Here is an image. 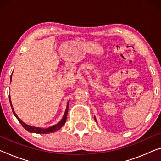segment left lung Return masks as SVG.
<instances>
[{
    "instance_id": "1",
    "label": "left lung",
    "mask_w": 161,
    "mask_h": 161,
    "mask_svg": "<svg viewBox=\"0 0 161 161\" xmlns=\"http://www.w3.org/2000/svg\"><path fill=\"white\" fill-rule=\"evenodd\" d=\"M94 120H95V121H96V122H97V119H96V117H94Z\"/></svg>"
}]
</instances>
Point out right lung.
I'll list each match as a JSON object with an SVG mask.
<instances>
[{
    "instance_id": "right-lung-1",
    "label": "right lung",
    "mask_w": 161,
    "mask_h": 161,
    "mask_svg": "<svg viewBox=\"0 0 161 161\" xmlns=\"http://www.w3.org/2000/svg\"><path fill=\"white\" fill-rule=\"evenodd\" d=\"M11 80H12V75L11 76ZM9 101H10V104H11L13 113H14V115L16 116V117L18 119V120L19 121L20 123L22 125V126L24 127V128L27 131H29V132H34V133H38V134H47V133H50V132H56V131L58 130H59L61 127H62L65 124L66 121H67V113H68V109H69V101L68 103H67V108H66L64 114V115L62 117V119H61V120L58 122L57 124H56V125H53V126H51L49 127H48V128H42V127L31 126V125H29L25 124V122H23L21 119H20L19 117H18V115L16 114V113H15L14 108H13V105H12V103H11V97H10V95H9Z\"/></svg>"
}]
</instances>
